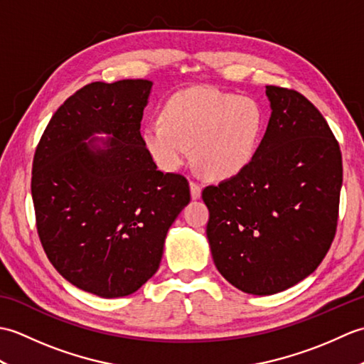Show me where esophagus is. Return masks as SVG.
<instances>
[{
	"label": "esophagus",
	"instance_id": "1",
	"mask_svg": "<svg viewBox=\"0 0 364 364\" xmlns=\"http://www.w3.org/2000/svg\"><path fill=\"white\" fill-rule=\"evenodd\" d=\"M200 196H202V186L196 181H191V197L197 200L200 198Z\"/></svg>",
	"mask_w": 364,
	"mask_h": 364
}]
</instances>
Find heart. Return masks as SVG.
<instances>
[{
	"label": "heart",
	"instance_id": "b5f03b06",
	"mask_svg": "<svg viewBox=\"0 0 364 364\" xmlns=\"http://www.w3.org/2000/svg\"><path fill=\"white\" fill-rule=\"evenodd\" d=\"M266 114L255 98L213 87H189L168 98L162 120L142 128V145L154 164L173 172L194 161L203 172L225 180L249 167L257 154Z\"/></svg>",
	"mask_w": 364,
	"mask_h": 364
}]
</instances>
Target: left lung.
<instances>
[{
	"label": "left lung",
	"instance_id": "obj_1",
	"mask_svg": "<svg viewBox=\"0 0 364 364\" xmlns=\"http://www.w3.org/2000/svg\"><path fill=\"white\" fill-rule=\"evenodd\" d=\"M270 119L241 173L208 186L214 264L235 288L270 296L313 274L335 237L343 159L328 123L299 94L266 86Z\"/></svg>",
	"mask_w": 364,
	"mask_h": 364
}]
</instances>
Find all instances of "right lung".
Instances as JSON below:
<instances>
[{"label": "right lung", "instance_id": "obj_1", "mask_svg": "<svg viewBox=\"0 0 364 364\" xmlns=\"http://www.w3.org/2000/svg\"><path fill=\"white\" fill-rule=\"evenodd\" d=\"M151 86L87 84L54 112L34 154L31 192L46 257L98 297L129 296L156 274L167 231L191 200L186 178L162 173L142 145Z\"/></svg>", "mask_w": 364, "mask_h": 364}]
</instances>
